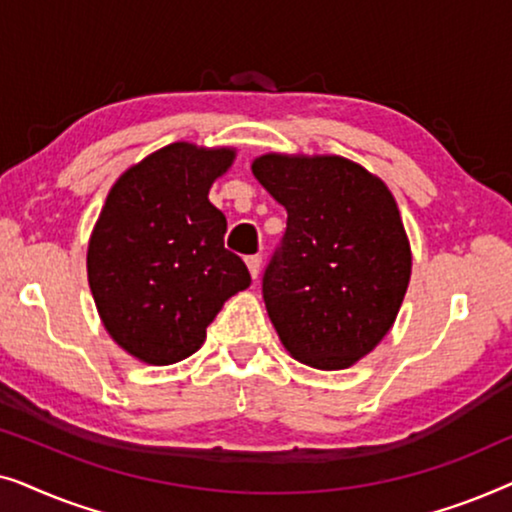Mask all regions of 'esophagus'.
Segmentation results:
<instances>
[{
    "label": "esophagus",
    "instance_id": "obj_1",
    "mask_svg": "<svg viewBox=\"0 0 512 512\" xmlns=\"http://www.w3.org/2000/svg\"><path fill=\"white\" fill-rule=\"evenodd\" d=\"M244 261H247V268H249V272H251V277H258V272H261V256L258 254H254V256H247L244 258Z\"/></svg>",
    "mask_w": 512,
    "mask_h": 512
}]
</instances>
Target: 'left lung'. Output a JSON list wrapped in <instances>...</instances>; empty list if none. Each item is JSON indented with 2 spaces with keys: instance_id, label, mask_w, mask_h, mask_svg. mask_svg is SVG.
<instances>
[{
  "instance_id": "1",
  "label": "left lung",
  "mask_w": 512,
  "mask_h": 512,
  "mask_svg": "<svg viewBox=\"0 0 512 512\" xmlns=\"http://www.w3.org/2000/svg\"><path fill=\"white\" fill-rule=\"evenodd\" d=\"M251 172L289 214L263 275L279 340L305 366H354L389 333L408 291L412 254L394 195L340 156L265 153Z\"/></svg>"
}]
</instances>
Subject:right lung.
<instances>
[{"mask_svg": "<svg viewBox=\"0 0 512 512\" xmlns=\"http://www.w3.org/2000/svg\"><path fill=\"white\" fill-rule=\"evenodd\" d=\"M233 160L226 146L174 142L111 186L88 242V284L107 333L139 361L170 366L198 352L223 303L251 284L207 198Z\"/></svg>", "mask_w": 512, "mask_h": 512, "instance_id": "obj_1", "label": "right lung"}]
</instances>
